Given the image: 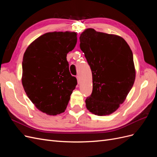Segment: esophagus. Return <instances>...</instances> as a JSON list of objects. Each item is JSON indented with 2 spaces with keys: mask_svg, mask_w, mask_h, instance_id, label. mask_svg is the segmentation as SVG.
<instances>
[{
  "mask_svg": "<svg viewBox=\"0 0 157 157\" xmlns=\"http://www.w3.org/2000/svg\"><path fill=\"white\" fill-rule=\"evenodd\" d=\"M77 79L78 83H79L80 82V77H79V76H77Z\"/></svg>",
  "mask_w": 157,
  "mask_h": 157,
  "instance_id": "esophagus-1",
  "label": "esophagus"
}]
</instances>
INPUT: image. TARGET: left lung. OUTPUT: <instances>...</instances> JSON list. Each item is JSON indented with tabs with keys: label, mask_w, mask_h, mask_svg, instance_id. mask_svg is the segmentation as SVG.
<instances>
[{
	"label": "left lung",
	"mask_w": 157,
	"mask_h": 157,
	"mask_svg": "<svg viewBox=\"0 0 157 157\" xmlns=\"http://www.w3.org/2000/svg\"><path fill=\"white\" fill-rule=\"evenodd\" d=\"M80 48L92 70V93L85 103L98 116L111 115L125 101L136 78L133 54L120 36L92 28L80 36Z\"/></svg>",
	"instance_id": "obj_1"
}]
</instances>
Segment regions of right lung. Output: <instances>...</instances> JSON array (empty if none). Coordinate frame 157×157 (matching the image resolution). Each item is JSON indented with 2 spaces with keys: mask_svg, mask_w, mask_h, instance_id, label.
<instances>
[{
  "mask_svg": "<svg viewBox=\"0 0 157 157\" xmlns=\"http://www.w3.org/2000/svg\"><path fill=\"white\" fill-rule=\"evenodd\" d=\"M77 35L71 31L46 33L33 41L23 54V87L35 106L46 115L63 113L77 84L66 58L77 44Z\"/></svg>",
  "mask_w": 157,
  "mask_h": 157,
  "instance_id": "right-lung-1",
  "label": "right lung"
}]
</instances>
